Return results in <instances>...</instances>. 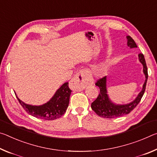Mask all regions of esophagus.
Returning a JSON list of instances; mask_svg holds the SVG:
<instances>
[{
  "mask_svg": "<svg viewBox=\"0 0 157 157\" xmlns=\"http://www.w3.org/2000/svg\"><path fill=\"white\" fill-rule=\"evenodd\" d=\"M90 82V76L89 75L88 70L87 69H81V70L78 71V73L69 82V88L73 90L81 91Z\"/></svg>",
  "mask_w": 157,
  "mask_h": 157,
  "instance_id": "1",
  "label": "esophagus"
}]
</instances>
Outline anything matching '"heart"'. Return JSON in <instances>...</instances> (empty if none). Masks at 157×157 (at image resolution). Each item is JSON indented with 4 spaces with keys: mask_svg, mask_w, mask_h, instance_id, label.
Returning <instances> with one entry per match:
<instances>
[{
    "mask_svg": "<svg viewBox=\"0 0 157 157\" xmlns=\"http://www.w3.org/2000/svg\"><path fill=\"white\" fill-rule=\"evenodd\" d=\"M104 68H101L98 70V73L99 74H101L103 72H104Z\"/></svg>",
    "mask_w": 157,
    "mask_h": 157,
    "instance_id": "1",
    "label": "heart"
}]
</instances>
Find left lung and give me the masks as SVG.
I'll list each match as a JSON object with an SVG mask.
<instances>
[{
    "mask_svg": "<svg viewBox=\"0 0 157 157\" xmlns=\"http://www.w3.org/2000/svg\"><path fill=\"white\" fill-rule=\"evenodd\" d=\"M127 46L130 48H137V45L130 36H127ZM138 58L143 66V73L145 76V81L143 86V89L138 94L136 98L133 101L127 104H115L113 103L109 99L107 94L106 90V76L97 80L95 85L98 86L100 90V92L97 98L92 103L91 108L99 116L104 118H115L118 117L124 116L129 114L131 111L136 107L138 103L142 98L144 92L145 90L146 83H147L148 74L147 68L146 65L145 60L142 53L138 54Z\"/></svg>",
    "mask_w": 157,
    "mask_h": 157,
    "instance_id": "left-lung-1",
    "label": "left lung"
}]
</instances>
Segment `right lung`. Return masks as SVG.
Returning a JSON list of instances; mask_svg holds the SVG:
<instances>
[{
  "label": "right lung",
  "instance_id": "1",
  "mask_svg": "<svg viewBox=\"0 0 157 157\" xmlns=\"http://www.w3.org/2000/svg\"><path fill=\"white\" fill-rule=\"evenodd\" d=\"M71 90L67 82L56 92L49 101L41 106H32L26 104L16 97L24 109L32 116L46 120H53L60 117L65 114L69 106V97Z\"/></svg>",
  "mask_w": 157,
  "mask_h": 157
}]
</instances>
